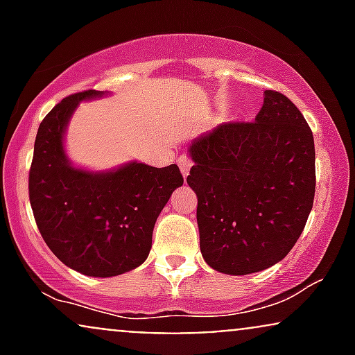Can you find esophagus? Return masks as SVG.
<instances>
[{
	"instance_id": "1",
	"label": "esophagus",
	"mask_w": 355,
	"mask_h": 355,
	"mask_svg": "<svg viewBox=\"0 0 355 355\" xmlns=\"http://www.w3.org/2000/svg\"><path fill=\"white\" fill-rule=\"evenodd\" d=\"M178 166H180V172L183 177H187V175L190 173V168H191V160L189 157H185V155H182V157H178L177 160Z\"/></svg>"
}]
</instances>
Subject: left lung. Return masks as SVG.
<instances>
[{
  "instance_id": "obj_1",
  "label": "left lung",
  "mask_w": 355,
  "mask_h": 355,
  "mask_svg": "<svg viewBox=\"0 0 355 355\" xmlns=\"http://www.w3.org/2000/svg\"><path fill=\"white\" fill-rule=\"evenodd\" d=\"M200 250L229 275L266 270L291 252L315 195L311 126L287 96L263 92L255 121H230L191 141Z\"/></svg>"
}]
</instances>
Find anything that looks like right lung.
<instances>
[{"mask_svg":"<svg viewBox=\"0 0 355 355\" xmlns=\"http://www.w3.org/2000/svg\"><path fill=\"white\" fill-rule=\"evenodd\" d=\"M96 89L67 96L43 118L30 168V203L40 234L64 266L89 277H113L145 262L158 215L183 185L177 165L126 164L87 172L68 162L63 133L76 105Z\"/></svg>","mask_w":355,"mask_h":355,"instance_id":"add662e5","label":"right lung"}]
</instances>
